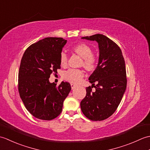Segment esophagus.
<instances>
[{"mask_svg":"<svg viewBox=\"0 0 150 150\" xmlns=\"http://www.w3.org/2000/svg\"><path fill=\"white\" fill-rule=\"evenodd\" d=\"M75 86H75V84H71V89H74V88H75Z\"/></svg>","mask_w":150,"mask_h":150,"instance_id":"esophagus-1","label":"esophagus"}]
</instances>
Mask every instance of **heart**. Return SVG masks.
<instances>
[{
	"label": "heart",
	"instance_id": "heart-1",
	"mask_svg": "<svg viewBox=\"0 0 150 150\" xmlns=\"http://www.w3.org/2000/svg\"><path fill=\"white\" fill-rule=\"evenodd\" d=\"M72 50L83 59L82 64L88 71L93 70L97 66V57L92 53L90 46L84 43H79L72 47ZM68 61V56L64 52L60 53V62L62 66H65ZM84 77V71L79 69H69L64 73V78L71 83L80 82Z\"/></svg>",
	"mask_w": 150,
	"mask_h": 150
}]
</instances>
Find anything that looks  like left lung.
I'll return each instance as SVG.
<instances>
[{
  "instance_id": "1",
  "label": "left lung",
  "mask_w": 150,
  "mask_h": 150,
  "mask_svg": "<svg viewBox=\"0 0 150 150\" xmlns=\"http://www.w3.org/2000/svg\"><path fill=\"white\" fill-rule=\"evenodd\" d=\"M82 39L97 41L99 59L97 68L89 77L92 86L86 88V95L81 102V110L91 120H103L116 111L125 92V61L119 46L104 35L95 34ZM95 81L98 82L96 86ZM93 87L94 92L92 91Z\"/></svg>"
}]
</instances>
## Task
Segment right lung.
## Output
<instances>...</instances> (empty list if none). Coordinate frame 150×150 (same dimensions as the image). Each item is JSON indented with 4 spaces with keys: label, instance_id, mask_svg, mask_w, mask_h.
Segmentation results:
<instances>
[{
    "label": "right lung",
    "instance_id": "right-lung-1",
    "mask_svg": "<svg viewBox=\"0 0 150 150\" xmlns=\"http://www.w3.org/2000/svg\"><path fill=\"white\" fill-rule=\"evenodd\" d=\"M67 40L47 37L31 44L25 51L18 71L19 95L27 110L35 117L50 120L58 117L71 91L69 82L59 86L49 78L60 68V55Z\"/></svg>",
    "mask_w": 150,
    "mask_h": 150
}]
</instances>
